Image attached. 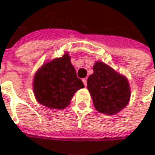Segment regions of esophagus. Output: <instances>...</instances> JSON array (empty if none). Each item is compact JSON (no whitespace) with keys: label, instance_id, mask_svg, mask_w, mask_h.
Listing matches in <instances>:
<instances>
[{"label":"esophagus","instance_id":"34e87169","mask_svg":"<svg viewBox=\"0 0 155 155\" xmlns=\"http://www.w3.org/2000/svg\"><path fill=\"white\" fill-rule=\"evenodd\" d=\"M83 83H84V86H86L87 85V78H84V79H83Z\"/></svg>","mask_w":155,"mask_h":155}]
</instances>
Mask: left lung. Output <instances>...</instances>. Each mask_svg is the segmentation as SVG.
Listing matches in <instances>:
<instances>
[{
	"instance_id": "obj_1",
	"label": "left lung",
	"mask_w": 155,
	"mask_h": 155,
	"mask_svg": "<svg viewBox=\"0 0 155 155\" xmlns=\"http://www.w3.org/2000/svg\"><path fill=\"white\" fill-rule=\"evenodd\" d=\"M93 71L94 73L88 78L87 88L95 108L106 115L119 112L128 104L130 97L127 78L102 62L96 63Z\"/></svg>"
}]
</instances>
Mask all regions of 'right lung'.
Here are the masks:
<instances>
[{"mask_svg":"<svg viewBox=\"0 0 155 155\" xmlns=\"http://www.w3.org/2000/svg\"><path fill=\"white\" fill-rule=\"evenodd\" d=\"M84 87L67 53L44 64L36 72L33 80V91L37 101L47 108L55 110L67 107L74 93Z\"/></svg>","mask_w":155,"mask_h":155,"instance_id":"obj_1","label":"right lung"}]
</instances>
